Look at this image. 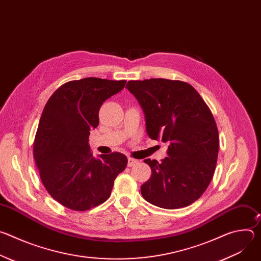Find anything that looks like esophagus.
<instances>
[{
  "label": "esophagus",
  "mask_w": 261,
  "mask_h": 261,
  "mask_svg": "<svg viewBox=\"0 0 261 261\" xmlns=\"http://www.w3.org/2000/svg\"><path fill=\"white\" fill-rule=\"evenodd\" d=\"M138 163V160L136 159H133V158H128V166L131 167V166H134L135 164Z\"/></svg>",
  "instance_id": "obj_1"
}]
</instances>
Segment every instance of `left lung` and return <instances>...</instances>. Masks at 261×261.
<instances>
[{"instance_id": "8db88e82", "label": "left lung", "mask_w": 261, "mask_h": 261, "mask_svg": "<svg viewBox=\"0 0 261 261\" xmlns=\"http://www.w3.org/2000/svg\"><path fill=\"white\" fill-rule=\"evenodd\" d=\"M126 87L143 109L148 136L169 143L161 163L144 160L152 175L140 187L142 197L167 210L190 205L208 187L217 164L219 133L210 107L181 81H130Z\"/></svg>"}]
</instances>
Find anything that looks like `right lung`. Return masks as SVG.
Listing matches in <instances>:
<instances>
[{
    "instance_id": "right-lung-1",
    "label": "right lung",
    "mask_w": 261,
    "mask_h": 261,
    "mask_svg": "<svg viewBox=\"0 0 261 261\" xmlns=\"http://www.w3.org/2000/svg\"><path fill=\"white\" fill-rule=\"evenodd\" d=\"M126 81L88 77L62 85L48 99L37 129L33 156L50 196L73 211L103 203L128 163L114 152L95 158L90 131L99 124L103 102L124 89Z\"/></svg>"
}]
</instances>
